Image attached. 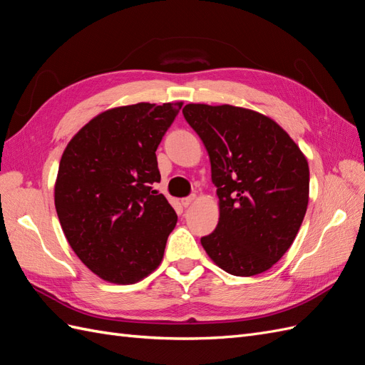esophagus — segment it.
<instances>
[{"instance_id": "1", "label": "esophagus", "mask_w": 365, "mask_h": 365, "mask_svg": "<svg viewBox=\"0 0 365 365\" xmlns=\"http://www.w3.org/2000/svg\"><path fill=\"white\" fill-rule=\"evenodd\" d=\"M195 199H197V195H195V194H191L190 197H185V199L182 200V205H183L185 208H188V207H191V205L195 202Z\"/></svg>"}]
</instances>
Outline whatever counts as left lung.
Instances as JSON below:
<instances>
[{"label": "left lung", "instance_id": "8db88e82", "mask_svg": "<svg viewBox=\"0 0 365 365\" xmlns=\"http://www.w3.org/2000/svg\"><path fill=\"white\" fill-rule=\"evenodd\" d=\"M183 115L207 148L219 197V223L202 247L232 276L267 272L302 225L310 191L304 153L256 110L190 103Z\"/></svg>", "mask_w": 365, "mask_h": 365}]
</instances>
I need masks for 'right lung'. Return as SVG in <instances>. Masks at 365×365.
Masks as SVG:
<instances>
[{"label": "right lung", "instance_id": "obj_1", "mask_svg": "<svg viewBox=\"0 0 365 365\" xmlns=\"http://www.w3.org/2000/svg\"><path fill=\"white\" fill-rule=\"evenodd\" d=\"M183 103L118 106L71 138L55 180V210L73 253L110 284H135L160 265L177 214L155 151Z\"/></svg>", "mask_w": 365, "mask_h": 365}]
</instances>
